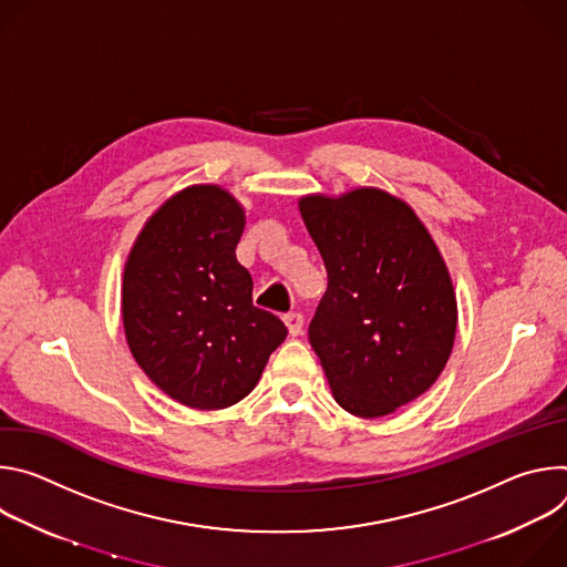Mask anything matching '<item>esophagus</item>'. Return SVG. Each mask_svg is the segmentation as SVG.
Instances as JSON below:
<instances>
[{"mask_svg":"<svg viewBox=\"0 0 567 567\" xmlns=\"http://www.w3.org/2000/svg\"><path fill=\"white\" fill-rule=\"evenodd\" d=\"M282 318H285V326H287V330H289V334H291V337H298V334L302 332L305 318H302V313H300V311H289V313H285Z\"/></svg>","mask_w":567,"mask_h":567,"instance_id":"esophagus-1","label":"esophagus"}]
</instances>
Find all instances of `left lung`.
I'll return each mask as SVG.
<instances>
[{"label":"left lung","instance_id":"obj_1","mask_svg":"<svg viewBox=\"0 0 567 567\" xmlns=\"http://www.w3.org/2000/svg\"><path fill=\"white\" fill-rule=\"evenodd\" d=\"M298 206L328 271L309 343L339 406L383 417L424 394L451 357L457 305L446 265L411 206L383 190Z\"/></svg>","mask_w":567,"mask_h":567}]
</instances>
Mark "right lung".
Instances as JSON below:
<instances>
[{
    "label": "right lung",
    "instance_id": "add662e5",
    "mask_svg": "<svg viewBox=\"0 0 567 567\" xmlns=\"http://www.w3.org/2000/svg\"><path fill=\"white\" fill-rule=\"evenodd\" d=\"M245 210L217 186H190L141 230L123 274V326L141 370L199 411L226 409L258 383L285 322L254 305L235 258Z\"/></svg>",
    "mask_w": 567,
    "mask_h": 567
}]
</instances>
